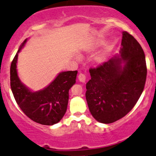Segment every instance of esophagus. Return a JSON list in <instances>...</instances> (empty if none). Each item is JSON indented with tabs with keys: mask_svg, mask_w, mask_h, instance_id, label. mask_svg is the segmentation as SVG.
Returning <instances> with one entry per match:
<instances>
[{
	"mask_svg": "<svg viewBox=\"0 0 156 156\" xmlns=\"http://www.w3.org/2000/svg\"><path fill=\"white\" fill-rule=\"evenodd\" d=\"M78 79L80 82H85L86 80V76H85V75L84 74H82V73H80V74L78 75Z\"/></svg>",
	"mask_w": 156,
	"mask_h": 156,
	"instance_id": "obj_1",
	"label": "esophagus"
}]
</instances>
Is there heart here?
Wrapping results in <instances>:
<instances>
[{
	"mask_svg": "<svg viewBox=\"0 0 156 156\" xmlns=\"http://www.w3.org/2000/svg\"><path fill=\"white\" fill-rule=\"evenodd\" d=\"M96 60H97V62H98V63H103V62H104L106 60V56L105 55H102V56L98 57V58H97Z\"/></svg>",
	"mask_w": 156,
	"mask_h": 156,
	"instance_id": "1",
	"label": "heart"
}]
</instances>
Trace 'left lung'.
I'll use <instances>...</instances> for the list:
<instances>
[{
    "instance_id": "1",
    "label": "left lung",
    "mask_w": 156,
    "mask_h": 156,
    "mask_svg": "<svg viewBox=\"0 0 156 156\" xmlns=\"http://www.w3.org/2000/svg\"><path fill=\"white\" fill-rule=\"evenodd\" d=\"M121 58L115 56L89 69L85 97L91 115L97 121L112 123L126 116L142 95L147 65L143 49L129 33L122 32Z\"/></svg>"
}]
</instances>
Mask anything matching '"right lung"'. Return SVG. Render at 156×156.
Masks as SVG:
<instances>
[{
  "label": "right lung",
  "mask_w": 156,
  "mask_h": 156,
  "mask_svg": "<svg viewBox=\"0 0 156 156\" xmlns=\"http://www.w3.org/2000/svg\"><path fill=\"white\" fill-rule=\"evenodd\" d=\"M25 39L13 59L10 67V85L16 104L33 121L41 125L52 126L63 118L67 109L69 89L76 82L77 71L59 74L48 87L38 92H31L20 82L16 73L18 52L26 42Z\"/></svg>",
  "instance_id": "1"
}]
</instances>
